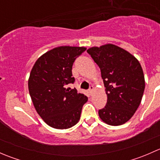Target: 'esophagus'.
I'll use <instances>...</instances> for the list:
<instances>
[{
  "label": "esophagus",
  "instance_id": "1",
  "mask_svg": "<svg viewBox=\"0 0 160 160\" xmlns=\"http://www.w3.org/2000/svg\"><path fill=\"white\" fill-rule=\"evenodd\" d=\"M89 90V93H90V94H91L92 92H93V86H90V88H89V90Z\"/></svg>",
  "mask_w": 160,
  "mask_h": 160
}]
</instances>
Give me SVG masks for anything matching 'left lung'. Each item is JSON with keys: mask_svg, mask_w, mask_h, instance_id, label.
Returning <instances> with one entry per match:
<instances>
[{"mask_svg": "<svg viewBox=\"0 0 160 160\" xmlns=\"http://www.w3.org/2000/svg\"><path fill=\"white\" fill-rule=\"evenodd\" d=\"M98 65L108 101L98 111L106 124H125L138 109L145 90V77L138 59L122 48L113 44L87 50Z\"/></svg>", "mask_w": 160, "mask_h": 160, "instance_id": "1", "label": "left lung"}]
</instances>
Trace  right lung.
Segmentation results:
<instances>
[{"label": "right lung", "instance_id": "right-lung-1", "mask_svg": "<svg viewBox=\"0 0 160 160\" xmlns=\"http://www.w3.org/2000/svg\"><path fill=\"white\" fill-rule=\"evenodd\" d=\"M85 47L59 46L46 52L34 64L28 79V90L37 113L50 127L67 129L80 118L88 98L71 89L75 81L72 67Z\"/></svg>", "mask_w": 160, "mask_h": 160}]
</instances>
